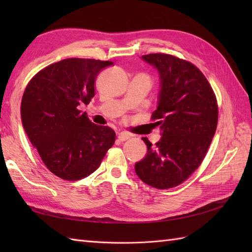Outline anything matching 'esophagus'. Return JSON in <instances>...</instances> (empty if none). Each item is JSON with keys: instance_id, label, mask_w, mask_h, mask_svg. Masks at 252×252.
Wrapping results in <instances>:
<instances>
[{"instance_id": "1", "label": "esophagus", "mask_w": 252, "mask_h": 252, "mask_svg": "<svg viewBox=\"0 0 252 252\" xmlns=\"http://www.w3.org/2000/svg\"><path fill=\"white\" fill-rule=\"evenodd\" d=\"M130 138V135L126 134V133L125 132H120L119 134H118V140H119L120 142H125L126 140H129Z\"/></svg>"}]
</instances>
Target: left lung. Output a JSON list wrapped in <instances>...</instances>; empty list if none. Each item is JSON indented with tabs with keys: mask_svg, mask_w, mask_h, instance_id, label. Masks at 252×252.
<instances>
[{
	"mask_svg": "<svg viewBox=\"0 0 252 252\" xmlns=\"http://www.w3.org/2000/svg\"><path fill=\"white\" fill-rule=\"evenodd\" d=\"M142 58L160 74L159 103L151 119L162 136L155 146L142 137L147 155L135 164V172L155 189H172L189 179L205 159L217 130L218 101L194 63L163 53Z\"/></svg>",
	"mask_w": 252,
	"mask_h": 252,
	"instance_id": "obj_1",
	"label": "left lung"
}]
</instances>
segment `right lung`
Segmentation results:
<instances>
[{
	"instance_id": "obj_1",
	"label": "right lung",
	"mask_w": 252,
	"mask_h": 252,
	"mask_svg": "<svg viewBox=\"0 0 252 252\" xmlns=\"http://www.w3.org/2000/svg\"><path fill=\"white\" fill-rule=\"evenodd\" d=\"M112 62L67 58L42 69L27 84L21 121L32 145L53 174L66 181L87 178L112 147L116 133L78 109L95 95L98 72Z\"/></svg>"
}]
</instances>
